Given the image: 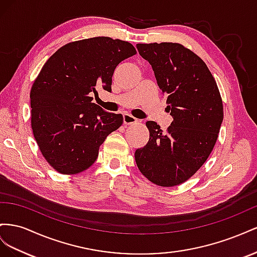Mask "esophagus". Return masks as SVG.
<instances>
[{"label":"esophagus","mask_w":257,"mask_h":257,"mask_svg":"<svg viewBox=\"0 0 257 257\" xmlns=\"http://www.w3.org/2000/svg\"><path fill=\"white\" fill-rule=\"evenodd\" d=\"M137 121H138V119L135 116L130 115V114H123V123L124 124H133V123H136Z\"/></svg>","instance_id":"34e87169"}]
</instances>
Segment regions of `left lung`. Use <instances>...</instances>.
<instances>
[{
	"label": "left lung",
	"mask_w": 257,
	"mask_h": 257,
	"mask_svg": "<svg viewBox=\"0 0 257 257\" xmlns=\"http://www.w3.org/2000/svg\"><path fill=\"white\" fill-rule=\"evenodd\" d=\"M167 96L173 121L166 133L148 121L150 140L135 153L139 170L152 183L182 184L206 163L223 121V102L207 64L178 43L137 44Z\"/></svg>",
	"instance_id": "obj_1"
}]
</instances>
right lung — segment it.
Here are the masks:
<instances>
[{"label":"right lung","instance_id":"add662e5","mask_svg":"<svg viewBox=\"0 0 257 257\" xmlns=\"http://www.w3.org/2000/svg\"><path fill=\"white\" fill-rule=\"evenodd\" d=\"M136 54L133 44L98 36L67 44L43 65L30 92L31 126L55 170L88 169L106 137L121 126V114L105 112L90 96L98 86L111 92L114 70Z\"/></svg>","mask_w":257,"mask_h":257}]
</instances>
